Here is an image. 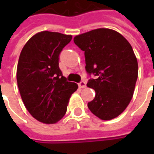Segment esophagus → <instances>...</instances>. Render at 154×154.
<instances>
[{
  "label": "esophagus",
  "instance_id": "1",
  "mask_svg": "<svg viewBox=\"0 0 154 154\" xmlns=\"http://www.w3.org/2000/svg\"><path fill=\"white\" fill-rule=\"evenodd\" d=\"M78 86H79V87H80V88H85V87H86V86H87V84H86V82H83V81H82V82H81L80 83L78 84Z\"/></svg>",
  "mask_w": 154,
  "mask_h": 154
}]
</instances>
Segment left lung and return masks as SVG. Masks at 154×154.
<instances>
[{
    "label": "left lung",
    "mask_w": 154,
    "mask_h": 154,
    "mask_svg": "<svg viewBox=\"0 0 154 154\" xmlns=\"http://www.w3.org/2000/svg\"><path fill=\"white\" fill-rule=\"evenodd\" d=\"M73 41L84 51L87 73L97 77L87 84L96 91L87 104L89 110L103 120L116 118L129 106L138 78L132 46L122 35L106 28L77 35Z\"/></svg>",
    "instance_id": "left-lung-1"
}]
</instances>
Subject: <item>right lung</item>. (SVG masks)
Here are the masks:
<instances>
[{"instance_id": "obj_1", "label": "right lung", "mask_w": 154, "mask_h": 154, "mask_svg": "<svg viewBox=\"0 0 154 154\" xmlns=\"http://www.w3.org/2000/svg\"><path fill=\"white\" fill-rule=\"evenodd\" d=\"M72 36L57 32L41 31L22 48L16 71L20 97L25 108L44 124H55L67 111L77 83L67 82L58 67L61 51Z\"/></svg>"}]
</instances>
